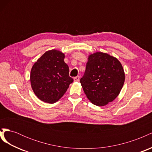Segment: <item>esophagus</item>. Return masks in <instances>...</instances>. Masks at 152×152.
<instances>
[{
  "label": "esophagus",
  "instance_id": "esophagus-1",
  "mask_svg": "<svg viewBox=\"0 0 152 152\" xmlns=\"http://www.w3.org/2000/svg\"><path fill=\"white\" fill-rule=\"evenodd\" d=\"M73 80H74L75 82H79V80H80V77L79 76H77V77L73 78Z\"/></svg>",
  "mask_w": 152,
  "mask_h": 152
}]
</instances>
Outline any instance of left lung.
Returning <instances> with one entry per match:
<instances>
[{
  "instance_id": "1",
  "label": "left lung",
  "mask_w": 152,
  "mask_h": 152,
  "mask_svg": "<svg viewBox=\"0 0 152 152\" xmlns=\"http://www.w3.org/2000/svg\"><path fill=\"white\" fill-rule=\"evenodd\" d=\"M125 81V73L118 59L107 53L90 54L80 82L87 98L96 106H104L115 99Z\"/></svg>"
}]
</instances>
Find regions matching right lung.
Listing matches in <instances>:
<instances>
[{"mask_svg":"<svg viewBox=\"0 0 152 152\" xmlns=\"http://www.w3.org/2000/svg\"><path fill=\"white\" fill-rule=\"evenodd\" d=\"M65 54L56 49L45 52L33 65L30 73L31 88L39 99L54 103L66 93L73 80L64 61Z\"/></svg>","mask_w":152,"mask_h":152,"instance_id":"1","label":"right lung"}]
</instances>
